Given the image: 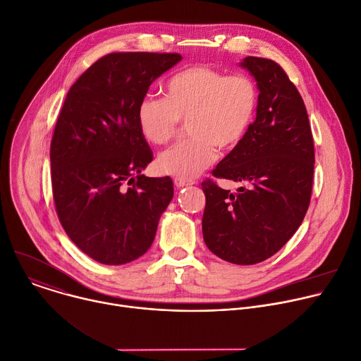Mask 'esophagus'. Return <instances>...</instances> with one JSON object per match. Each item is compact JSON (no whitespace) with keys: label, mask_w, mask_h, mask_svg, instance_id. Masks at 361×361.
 <instances>
[{"label":"esophagus","mask_w":361,"mask_h":361,"mask_svg":"<svg viewBox=\"0 0 361 361\" xmlns=\"http://www.w3.org/2000/svg\"><path fill=\"white\" fill-rule=\"evenodd\" d=\"M194 184L192 180H185V178H174V185L177 188H183V187H187V185H191Z\"/></svg>","instance_id":"esophagus-1"}]
</instances>
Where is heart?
<instances>
[{"label":"heart","instance_id":"b5f03b06","mask_svg":"<svg viewBox=\"0 0 361 361\" xmlns=\"http://www.w3.org/2000/svg\"><path fill=\"white\" fill-rule=\"evenodd\" d=\"M259 109V90L244 74L210 66H192L173 74L164 98L144 97L137 109L138 128L152 144H166L188 120L191 138L161 152L163 174L191 180L219 157V147L231 149L248 134Z\"/></svg>","mask_w":361,"mask_h":361}]
</instances>
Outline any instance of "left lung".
I'll return each mask as SVG.
<instances>
[{"instance_id": "1", "label": "left lung", "mask_w": 361, "mask_h": 361, "mask_svg": "<svg viewBox=\"0 0 361 361\" xmlns=\"http://www.w3.org/2000/svg\"><path fill=\"white\" fill-rule=\"evenodd\" d=\"M257 81L259 109L247 137L213 170L241 183L235 192L207 178L202 237L220 259L240 266L274 255L297 231L312 198L314 142L304 101L273 60L245 57Z\"/></svg>"}]
</instances>
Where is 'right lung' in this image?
<instances>
[{
	"mask_svg": "<svg viewBox=\"0 0 361 361\" xmlns=\"http://www.w3.org/2000/svg\"><path fill=\"white\" fill-rule=\"evenodd\" d=\"M181 60L174 53H111L70 88L51 140L56 212L92 260L120 266L141 257L174 195L170 177L141 174L152 161L137 109L151 82Z\"/></svg>",
	"mask_w": 361,
	"mask_h": 361,
	"instance_id": "obj_1",
	"label": "right lung"
}]
</instances>
